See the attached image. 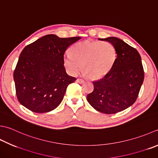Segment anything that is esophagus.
Here are the masks:
<instances>
[{"instance_id": "obj_1", "label": "esophagus", "mask_w": 158, "mask_h": 158, "mask_svg": "<svg viewBox=\"0 0 158 158\" xmlns=\"http://www.w3.org/2000/svg\"><path fill=\"white\" fill-rule=\"evenodd\" d=\"M77 81L79 83H83V82H84V80L82 79H77Z\"/></svg>"}]
</instances>
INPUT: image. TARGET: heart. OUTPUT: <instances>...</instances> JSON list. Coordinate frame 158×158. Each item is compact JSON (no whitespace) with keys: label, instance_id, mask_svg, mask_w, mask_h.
I'll use <instances>...</instances> for the list:
<instances>
[{"label":"heart","instance_id":"1","mask_svg":"<svg viewBox=\"0 0 158 158\" xmlns=\"http://www.w3.org/2000/svg\"><path fill=\"white\" fill-rule=\"evenodd\" d=\"M70 53L64 57V65L70 75H75L80 67L83 74L92 79H98L109 73L116 59V52L107 42H77L70 48Z\"/></svg>","mask_w":158,"mask_h":158}]
</instances>
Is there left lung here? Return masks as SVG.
Masks as SVG:
<instances>
[{
	"instance_id": "8db88e82",
	"label": "left lung",
	"mask_w": 158,
	"mask_h": 158,
	"mask_svg": "<svg viewBox=\"0 0 158 158\" xmlns=\"http://www.w3.org/2000/svg\"><path fill=\"white\" fill-rule=\"evenodd\" d=\"M99 40L114 46L116 57L109 73L93 81L94 90L88 94L87 101L98 112L116 114L136 101L144 81V69L136 49L115 37Z\"/></svg>"
}]
</instances>
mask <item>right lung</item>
<instances>
[{"mask_svg": "<svg viewBox=\"0 0 158 158\" xmlns=\"http://www.w3.org/2000/svg\"><path fill=\"white\" fill-rule=\"evenodd\" d=\"M80 37H42L21 52L14 73L18 101L35 113L53 110L61 103L66 88L77 79L64 65V52Z\"/></svg>", "mask_w": 158, "mask_h": 158, "instance_id": "obj_1", "label": "right lung"}]
</instances>
